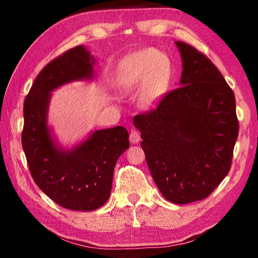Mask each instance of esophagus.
I'll return each mask as SVG.
<instances>
[{
    "label": "esophagus",
    "mask_w": 258,
    "mask_h": 258,
    "mask_svg": "<svg viewBox=\"0 0 258 258\" xmlns=\"http://www.w3.org/2000/svg\"><path fill=\"white\" fill-rule=\"evenodd\" d=\"M140 140H141V137H140V133L138 132V131H134V130L131 131V134H130L131 143H133V145H137V143L140 142Z\"/></svg>",
    "instance_id": "34e87169"
}]
</instances>
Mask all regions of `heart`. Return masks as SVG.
Instances as JSON below:
<instances>
[{
	"instance_id": "1",
	"label": "heart",
	"mask_w": 258,
	"mask_h": 258,
	"mask_svg": "<svg viewBox=\"0 0 258 258\" xmlns=\"http://www.w3.org/2000/svg\"><path fill=\"white\" fill-rule=\"evenodd\" d=\"M172 66L156 49H143L126 56L120 66L119 86L125 91L140 89L138 102L145 110L155 108L169 85Z\"/></svg>"
}]
</instances>
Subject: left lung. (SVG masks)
<instances>
[{
    "mask_svg": "<svg viewBox=\"0 0 258 258\" xmlns=\"http://www.w3.org/2000/svg\"><path fill=\"white\" fill-rule=\"evenodd\" d=\"M175 45L183 68L180 87L133 123L161 195L185 205L208 197L228 175L239 124L234 94L218 69L194 46Z\"/></svg>",
    "mask_w": 258,
    "mask_h": 258,
    "instance_id": "obj_1",
    "label": "left lung"
}]
</instances>
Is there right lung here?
Wrapping results in <instances>:
<instances>
[{
	"mask_svg": "<svg viewBox=\"0 0 258 258\" xmlns=\"http://www.w3.org/2000/svg\"><path fill=\"white\" fill-rule=\"evenodd\" d=\"M95 63L86 46L73 47L43 68L24 104L21 142L30 174L47 197L72 211H95L107 203L116 161L130 148L123 126L95 130L66 147L49 124L52 92L76 81H94Z\"/></svg>",
	"mask_w": 258,
	"mask_h": 258,
	"instance_id": "right-lung-1",
	"label": "right lung"
}]
</instances>
